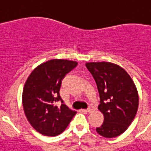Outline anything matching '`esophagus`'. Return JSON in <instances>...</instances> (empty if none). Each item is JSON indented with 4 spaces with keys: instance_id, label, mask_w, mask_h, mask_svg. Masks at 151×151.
I'll return each instance as SVG.
<instances>
[{
    "instance_id": "1",
    "label": "esophagus",
    "mask_w": 151,
    "mask_h": 151,
    "mask_svg": "<svg viewBox=\"0 0 151 151\" xmlns=\"http://www.w3.org/2000/svg\"><path fill=\"white\" fill-rule=\"evenodd\" d=\"M93 110H94V107H93V106H91V107L88 108L86 110H83V111H88V112H91V111H92Z\"/></svg>"
}]
</instances>
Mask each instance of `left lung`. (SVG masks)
Masks as SVG:
<instances>
[{
  "label": "left lung",
  "mask_w": 151,
  "mask_h": 151,
  "mask_svg": "<svg viewBox=\"0 0 151 151\" xmlns=\"http://www.w3.org/2000/svg\"><path fill=\"white\" fill-rule=\"evenodd\" d=\"M96 82L100 97L99 109L104 122L97 133L106 138L121 135L137 115L139 97L133 80L123 68L109 63L85 64Z\"/></svg>",
  "instance_id": "obj_1"
}]
</instances>
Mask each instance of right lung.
I'll return each instance as SVG.
<instances>
[{
    "label": "right lung",
    "mask_w": 151,
    "mask_h": 151,
    "mask_svg": "<svg viewBox=\"0 0 151 151\" xmlns=\"http://www.w3.org/2000/svg\"><path fill=\"white\" fill-rule=\"evenodd\" d=\"M78 65L75 61L52 60L42 63L24 84L22 104L24 114L35 130L56 137L66 129L77 111L70 109L60 95L62 81ZM60 101L58 107L56 104Z\"/></svg>",
    "instance_id": "add662e5"
}]
</instances>
